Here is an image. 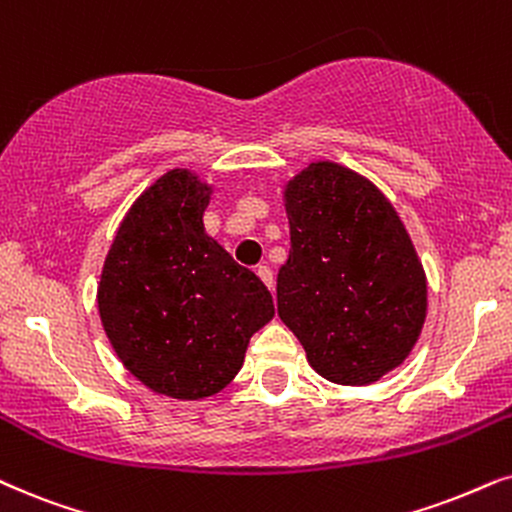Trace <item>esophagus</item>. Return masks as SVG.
<instances>
[{"mask_svg": "<svg viewBox=\"0 0 512 512\" xmlns=\"http://www.w3.org/2000/svg\"><path fill=\"white\" fill-rule=\"evenodd\" d=\"M256 275L261 277V282L265 284V287H268L270 291H275V282H272V270L268 268V265H258Z\"/></svg>", "mask_w": 512, "mask_h": 512, "instance_id": "obj_1", "label": "esophagus"}]
</instances>
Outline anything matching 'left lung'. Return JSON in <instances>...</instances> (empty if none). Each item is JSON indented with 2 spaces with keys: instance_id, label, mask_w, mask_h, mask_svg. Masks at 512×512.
I'll return each mask as SVG.
<instances>
[{
  "instance_id": "obj_1",
  "label": "left lung",
  "mask_w": 512,
  "mask_h": 512,
  "mask_svg": "<svg viewBox=\"0 0 512 512\" xmlns=\"http://www.w3.org/2000/svg\"><path fill=\"white\" fill-rule=\"evenodd\" d=\"M291 249L277 315L310 367L369 386L407 360L428 310V282L390 199L336 162H313L284 188Z\"/></svg>"
}]
</instances>
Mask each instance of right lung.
<instances>
[{"label": "right lung", "mask_w": 512, "mask_h": 512, "mask_svg": "<svg viewBox=\"0 0 512 512\" xmlns=\"http://www.w3.org/2000/svg\"><path fill=\"white\" fill-rule=\"evenodd\" d=\"M209 199L211 185L188 169L157 178L119 223L98 284L117 357L174 400L228 386L249 338L275 315L265 284L204 232Z\"/></svg>", "instance_id": "add662e5"}]
</instances>
